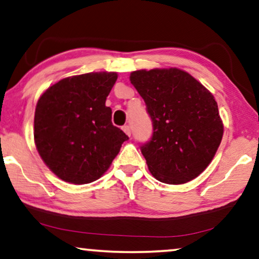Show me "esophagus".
I'll return each instance as SVG.
<instances>
[{
	"label": "esophagus",
	"instance_id": "1",
	"mask_svg": "<svg viewBox=\"0 0 259 259\" xmlns=\"http://www.w3.org/2000/svg\"><path fill=\"white\" fill-rule=\"evenodd\" d=\"M122 129H123V131H124V133H125L126 135H128V136H130V135H131V130H130V126H129V125H123Z\"/></svg>",
	"mask_w": 259,
	"mask_h": 259
}]
</instances>
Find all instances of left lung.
I'll return each mask as SVG.
<instances>
[{
  "label": "left lung",
  "mask_w": 259,
  "mask_h": 259,
  "mask_svg": "<svg viewBox=\"0 0 259 259\" xmlns=\"http://www.w3.org/2000/svg\"><path fill=\"white\" fill-rule=\"evenodd\" d=\"M152 121V136L141 145L150 172L165 184H185L215 156L223 124L214 96L178 68L131 73Z\"/></svg>",
  "instance_id": "left-lung-1"
}]
</instances>
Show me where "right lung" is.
Instances as JSON below:
<instances>
[{
	"instance_id": "add662e5",
	"label": "right lung",
	"mask_w": 259,
	"mask_h": 259,
	"mask_svg": "<svg viewBox=\"0 0 259 259\" xmlns=\"http://www.w3.org/2000/svg\"><path fill=\"white\" fill-rule=\"evenodd\" d=\"M114 72L87 73L58 81L38 100L34 143L48 167L67 183L98 180L129 137L111 123L106 99Z\"/></svg>"
}]
</instances>
